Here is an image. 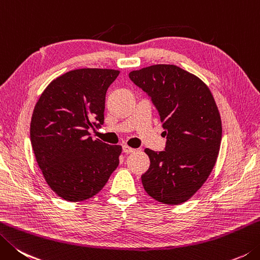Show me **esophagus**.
Instances as JSON below:
<instances>
[{
    "label": "esophagus",
    "mask_w": 260,
    "mask_h": 260,
    "mask_svg": "<svg viewBox=\"0 0 260 260\" xmlns=\"http://www.w3.org/2000/svg\"><path fill=\"white\" fill-rule=\"evenodd\" d=\"M122 150H123V153H125V154H131V153H134V151H135L134 148H131V147L126 146V145L122 146Z\"/></svg>",
    "instance_id": "34e87169"
}]
</instances>
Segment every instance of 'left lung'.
Listing matches in <instances>:
<instances>
[{"label":"left lung","mask_w":260,"mask_h":260,"mask_svg":"<svg viewBox=\"0 0 260 260\" xmlns=\"http://www.w3.org/2000/svg\"><path fill=\"white\" fill-rule=\"evenodd\" d=\"M158 112L166 144L163 151L146 148L150 165L141 175L146 192L166 205H179L205 183L216 163L222 122L212 92L188 71L156 64L131 71Z\"/></svg>","instance_id":"1"}]
</instances>
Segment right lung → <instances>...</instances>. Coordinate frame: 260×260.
<instances>
[{
	"label": "right lung",
	"instance_id": "right-lung-1",
	"mask_svg": "<svg viewBox=\"0 0 260 260\" xmlns=\"http://www.w3.org/2000/svg\"><path fill=\"white\" fill-rule=\"evenodd\" d=\"M120 71L78 69L56 78L36 103L30 141L51 189L68 202L99 193L119 165L121 146L92 140L104 123L105 96Z\"/></svg>",
	"mask_w": 260,
	"mask_h": 260
}]
</instances>
